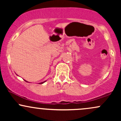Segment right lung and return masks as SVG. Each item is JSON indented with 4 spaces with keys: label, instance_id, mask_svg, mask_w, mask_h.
<instances>
[{
    "label": "right lung",
    "instance_id": "obj_1",
    "mask_svg": "<svg viewBox=\"0 0 121 121\" xmlns=\"http://www.w3.org/2000/svg\"><path fill=\"white\" fill-rule=\"evenodd\" d=\"M24 80L25 81H26V82H28V81H26V80ZM45 81H44V82H41V83H39V84H43V83H44V82H45Z\"/></svg>",
    "mask_w": 121,
    "mask_h": 121
}]
</instances>
